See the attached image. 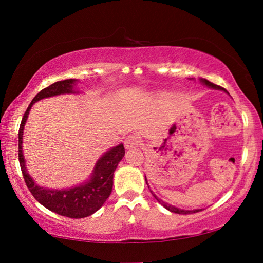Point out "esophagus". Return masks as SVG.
Instances as JSON below:
<instances>
[{"mask_svg": "<svg viewBox=\"0 0 263 263\" xmlns=\"http://www.w3.org/2000/svg\"><path fill=\"white\" fill-rule=\"evenodd\" d=\"M140 145H141V140H140L138 136H135V135L128 136V138L125 139V141H124V147L127 149L136 148V147H139Z\"/></svg>", "mask_w": 263, "mask_h": 263, "instance_id": "1", "label": "esophagus"}]
</instances>
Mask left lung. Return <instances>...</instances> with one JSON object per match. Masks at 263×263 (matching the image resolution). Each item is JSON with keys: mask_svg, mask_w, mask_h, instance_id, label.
<instances>
[{"mask_svg": "<svg viewBox=\"0 0 263 263\" xmlns=\"http://www.w3.org/2000/svg\"><path fill=\"white\" fill-rule=\"evenodd\" d=\"M201 81L203 82L204 85L206 86H210V87H212V88H217V89H224L221 87V86H218V85H215V84H213V82H211V81H208V80H206V79H201ZM146 183H147V181H146ZM154 197H156V199L159 201V202L163 204V206L166 208V210H168V211H171V212H174V213H178V214H190V213H195V212H200L201 210H195V211H183V210H178V208H176V207H174V206H170V204H167V203H165L164 201H161V200H159L158 199V197L154 195Z\"/></svg>", "mask_w": 263, "mask_h": 263, "instance_id": "8db88e82", "label": "left lung"}]
</instances>
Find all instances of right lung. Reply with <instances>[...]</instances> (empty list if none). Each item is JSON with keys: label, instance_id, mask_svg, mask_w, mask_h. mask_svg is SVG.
I'll return each instance as SVG.
<instances>
[{"label": "right lung", "instance_id": "1", "mask_svg": "<svg viewBox=\"0 0 263 263\" xmlns=\"http://www.w3.org/2000/svg\"><path fill=\"white\" fill-rule=\"evenodd\" d=\"M74 82V79H67V80L57 81L55 84L48 86L46 88L42 89L28 105L19 128V163L25 183L39 203L48 208L49 211L55 212L63 217L80 219L88 217L98 211L110 196L112 192L114 171L116 170L118 163L122 160L125 153L123 145L121 143V145L114 147L97 161L92 178L86 184L67 190H50L35 185L25 168L23 148H21L24 125L27 120L31 106L43 98L63 95V93H71Z\"/></svg>", "mask_w": 263, "mask_h": 263}]
</instances>
